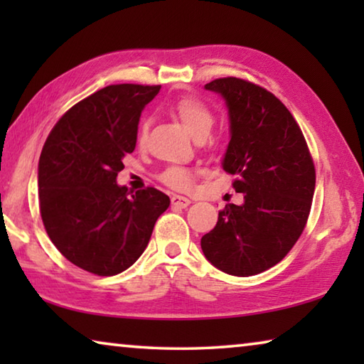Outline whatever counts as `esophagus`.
Returning <instances> with one entry per match:
<instances>
[{
    "label": "esophagus",
    "mask_w": 364,
    "mask_h": 364,
    "mask_svg": "<svg viewBox=\"0 0 364 364\" xmlns=\"http://www.w3.org/2000/svg\"><path fill=\"white\" fill-rule=\"evenodd\" d=\"M191 204V200L188 197H183V196H171V205L175 207H180V208H186Z\"/></svg>",
    "instance_id": "1"
}]
</instances>
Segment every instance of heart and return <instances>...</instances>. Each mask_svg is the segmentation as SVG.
<instances>
[{
	"label": "heart",
	"mask_w": 364,
	"mask_h": 364,
	"mask_svg": "<svg viewBox=\"0 0 364 364\" xmlns=\"http://www.w3.org/2000/svg\"><path fill=\"white\" fill-rule=\"evenodd\" d=\"M173 112L181 120L183 127L189 132L191 136L194 138L207 136L213 125V115L210 109L204 102L196 100V97H183V100L176 101ZM146 134L147 122H143L139 127V141H144ZM160 181L173 189L186 191L193 186L194 171L186 167H180V165H173V167H168L160 173Z\"/></svg>",
	"instance_id": "1"
}]
</instances>
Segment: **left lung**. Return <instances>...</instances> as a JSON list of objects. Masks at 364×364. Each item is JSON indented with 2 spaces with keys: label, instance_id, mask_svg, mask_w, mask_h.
Here are the masks:
<instances>
[{
  "label": "left lung",
  "instance_id": "1",
  "mask_svg": "<svg viewBox=\"0 0 364 364\" xmlns=\"http://www.w3.org/2000/svg\"><path fill=\"white\" fill-rule=\"evenodd\" d=\"M204 88L225 100L230 143L221 167L244 204H226L200 247L215 268L254 276L279 263L304 231L315 165L297 122L269 91L236 77Z\"/></svg>",
  "mask_w": 364,
  "mask_h": 364
}]
</instances>
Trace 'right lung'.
I'll return each instance as SVG.
<instances>
[{
	"mask_svg": "<svg viewBox=\"0 0 364 364\" xmlns=\"http://www.w3.org/2000/svg\"><path fill=\"white\" fill-rule=\"evenodd\" d=\"M160 86L110 85L63 115L43 146L38 196L43 225L67 260L97 276L119 274L149 244L170 197L156 188L128 196L117 184L138 123Z\"/></svg>",
	"mask_w": 364,
	"mask_h": 364,
	"instance_id": "right-lung-1",
	"label": "right lung"
}]
</instances>
